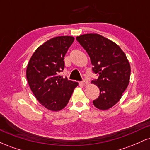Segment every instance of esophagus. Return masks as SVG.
<instances>
[{
  "instance_id": "obj_1",
  "label": "esophagus",
  "mask_w": 150,
  "mask_h": 150,
  "mask_svg": "<svg viewBox=\"0 0 150 150\" xmlns=\"http://www.w3.org/2000/svg\"><path fill=\"white\" fill-rule=\"evenodd\" d=\"M88 84H89V82H88V81H87V80H84L82 82V85H83L84 87H85V86H87V85H88Z\"/></svg>"
}]
</instances>
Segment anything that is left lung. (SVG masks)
I'll return each mask as SVG.
<instances>
[{"label":"left lung","mask_w":150,"mask_h":150,"mask_svg":"<svg viewBox=\"0 0 150 150\" xmlns=\"http://www.w3.org/2000/svg\"><path fill=\"white\" fill-rule=\"evenodd\" d=\"M76 39L90 57L93 72L99 75L92 81L100 91L93 104L99 109L107 110L120 100L128 86L130 65L128 58L116 43L100 34H82Z\"/></svg>","instance_id":"obj_1"}]
</instances>
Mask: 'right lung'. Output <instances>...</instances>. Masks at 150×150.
Returning a JSON list of instances; mask_svg holds the SVG:
<instances>
[{
    "label": "right lung",
    "mask_w": 150,
    "mask_h": 150,
    "mask_svg": "<svg viewBox=\"0 0 150 150\" xmlns=\"http://www.w3.org/2000/svg\"><path fill=\"white\" fill-rule=\"evenodd\" d=\"M74 37H53L34 51L27 68V79L31 90L43 106L53 111L68 104L78 83L59 75L65 67L64 57Z\"/></svg>",
    "instance_id": "add662e5"
}]
</instances>
